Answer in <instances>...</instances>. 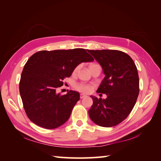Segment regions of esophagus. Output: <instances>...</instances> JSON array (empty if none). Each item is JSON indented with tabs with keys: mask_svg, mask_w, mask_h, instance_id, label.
I'll use <instances>...</instances> for the list:
<instances>
[{
	"mask_svg": "<svg viewBox=\"0 0 161 161\" xmlns=\"http://www.w3.org/2000/svg\"><path fill=\"white\" fill-rule=\"evenodd\" d=\"M85 97H86V95H84V94H80V98H81V99H83V98H84Z\"/></svg>",
	"mask_w": 161,
	"mask_h": 161,
	"instance_id": "esophagus-1",
	"label": "esophagus"
}]
</instances>
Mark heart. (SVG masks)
Wrapping results in <instances>:
<instances>
[{
	"label": "heart",
	"instance_id": "1",
	"mask_svg": "<svg viewBox=\"0 0 161 161\" xmlns=\"http://www.w3.org/2000/svg\"><path fill=\"white\" fill-rule=\"evenodd\" d=\"M93 65L95 64H91L90 67L93 66ZM79 68H80V66H77L75 68V69L73 70V73L75 74L77 73V71L79 70ZM75 88L76 89L77 91L81 92V93H89L93 91V86H92L91 84H84V83H78L76 84L75 85Z\"/></svg>",
	"mask_w": 161,
	"mask_h": 161
}]
</instances>
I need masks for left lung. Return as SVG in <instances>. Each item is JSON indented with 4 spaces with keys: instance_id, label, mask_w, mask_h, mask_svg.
<instances>
[{
    "instance_id": "1",
    "label": "left lung",
    "mask_w": 161,
    "mask_h": 161,
    "mask_svg": "<svg viewBox=\"0 0 161 161\" xmlns=\"http://www.w3.org/2000/svg\"><path fill=\"white\" fill-rule=\"evenodd\" d=\"M105 75L97 92L106 99L91 96L93 103L88 111L91 120L104 127L117 125L125 119L139 94L137 68L127 54L116 50H88ZM102 95V94H101Z\"/></svg>"
}]
</instances>
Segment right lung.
Instances as JSON below:
<instances>
[{
    "instance_id": "right-lung-1",
    "label": "right lung",
    "mask_w": 161,
    "mask_h": 161,
    "mask_svg": "<svg viewBox=\"0 0 161 161\" xmlns=\"http://www.w3.org/2000/svg\"><path fill=\"white\" fill-rule=\"evenodd\" d=\"M94 59L83 48L42 50L29 58L20 75L19 91L23 108L30 121L41 127L53 129L70 118L80 93L69 91L57 93L63 80L75 68Z\"/></svg>"
}]
</instances>
